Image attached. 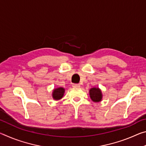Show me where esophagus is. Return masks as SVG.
<instances>
[{
  "label": "esophagus",
  "mask_w": 146,
  "mask_h": 146,
  "mask_svg": "<svg viewBox=\"0 0 146 146\" xmlns=\"http://www.w3.org/2000/svg\"><path fill=\"white\" fill-rule=\"evenodd\" d=\"M73 87H74V88H79V87H80V84H73Z\"/></svg>",
  "instance_id": "34e87169"
}]
</instances>
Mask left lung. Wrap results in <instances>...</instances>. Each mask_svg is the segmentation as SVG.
<instances>
[{
  "instance_id": "left-lung-1",
  "label": "left lung",
  "mask_w": 146,
  "mask_h": 146,
  "mask_svg": "<svg viewBox=\"0 0 146 146\" xmlns=\"http://www.w3.org/2000/svg\"><path fill=\"white\" fill-rule=\"evenodd\" d=\"M90 97L93 102H100L102 99V93L98 88H91L90 90Z\"/></svg>"
}]
</instances>
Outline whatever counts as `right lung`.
Segmentation results:
<instances>
[{"label": "right lung", "mask_w": 146, "mask_h": 146, "mask_svg": "<svg viewBox=\"0 0 146 146\" xmlns=\"http://www.w3.org/2000/svg\"><path fill=\"white\" fill-rule=\"evenodd\" d=\"M64 93V89L63 88H58L53 90V97L54 99L59 100L63 97Z\"/></svg>", "instance_id": "1"}]
</instances>
